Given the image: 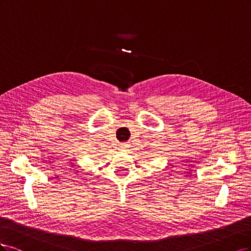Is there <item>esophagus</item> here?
<instances>
[{
	"instance_id": "34e87169",
	"label": "esophagus",
	"mask_w": 251,
	"mask_h": 251,
	"mask_svg": "<svg viewBox=\"0 0 251 251\" xmlns=\"http://www.w3.org/2000/svg\"><path fill=\"white\" fill-rule=\"evenodd\" d=\"M124 149H125V148H124V147H122V150H124Z\"/></svg>"
}]
</instances>
